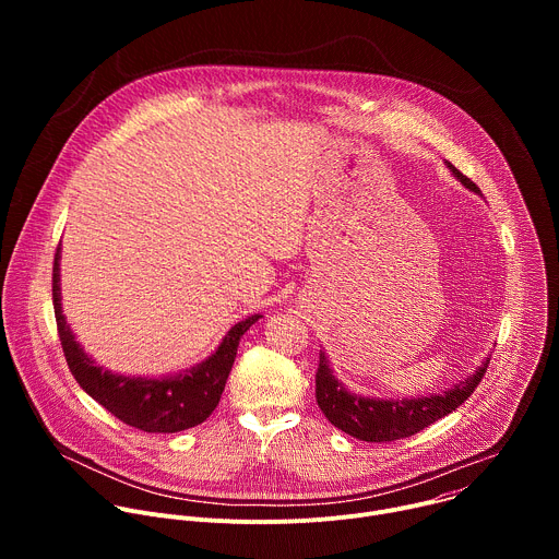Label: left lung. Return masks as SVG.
Wrapping results in <instances>:
<instances>
[{"label": "left lung", "instance_id": "obj_1", "mask_svg": "<svg viewBox=\"0 0 559 559\" xmlns=\"http://www.w3.org/2000/svg\"><path fill=\"white\" fill-rule=\"evenodd\" d=\"M449 173L468 190L480 194L471 179H466L460 170H455L449 162H444ZM491 358H485L480 367L473 373L457 380L447 391L429 393V395H412V397H376L349 391L336 376L330 365V358L321 349V365L316 371V403L325 414V418L349 433L356 440L365 442H391L409 438L436 420L455 412L466 397L480 384Z\"/></svg>", "mask_w": 559, "mask_h": 559}]
</instances>
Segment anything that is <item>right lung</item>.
Returning a JSON list of instances; mask_svg holds the SVG:
<instances>
[{"label":"right lung","instance_id":"obj_1","mask_svg":"<svg viewBox=\"0 0 559 559\" xmlns=\"http://www.w3.org/2000/svg\"><path fill=\"white\" fill-rule=\"evenodd\" d=\"M59 263L61 248H57L52 267V305L66 362L79 386L121 423L147 433H177L207 420L221 401L238 343L263 316L252 313L236 323L223 336L218 347L190 369L166 376L117 373L97 365V360L74 338L61 309Z\"/></svg>","mask_w":559,"mask_h":559}]
</instances>
